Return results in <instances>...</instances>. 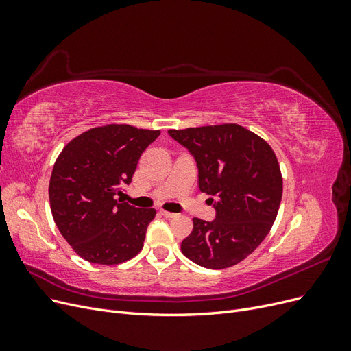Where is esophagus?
<instances>
[{
    "label": "esophagus",
    "instance_id": "34e87169",
    "mask_svg": "<svg viewBox=\"0 0 351 351\" xmlns=\"http://www.w3.org/2000/svg\"><path fill=\"white\" fill-rule=\"evenodd\" d=\"M159 214H161L165 218H174V217H177V214H174V212H168V210H161V212H159Z\"/></svg>",
    "mask_w": 351,
    "mask_h": 351
}]
</instances>
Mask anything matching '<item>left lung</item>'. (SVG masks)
<instances>
[{
	"label": "left lung",
	"instance_id": "left-lung-1",
	"mask_svg": "<svg viewBox=\"0 0 351 351\" xmlns=\"http://www.w3.org/2000/svg\"><path fill=\"white\" fill-rule=\"evenodd\" d=\"M168 133L195 156L200 192L217 197L215 219L193 218L182 252L204 268H230L259 246L277 218L282 197L277 155L267 141L234 123Z\"/></svg>",
	"mask_w": 351,
	"mask_h": 351
}]
</instances>
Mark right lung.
<instances>
[{"mask_svg": "<svg viewBox=\"0 0 351 351\" xmlns=\"http://www.w3.org/2000/svg\"><path fill=\"white\" fill-rule=\"evenodd\" d=\"M159 134L129 124H105L76 136L58 155L48 189L52 218L84 261L117 265L142 250L156 210L134 208L117 196Z\"/></svg>", "mask_w": 351, "mask_h": 351, "instance_id": "obj_1", "label": "right lung"}]
</instances>
